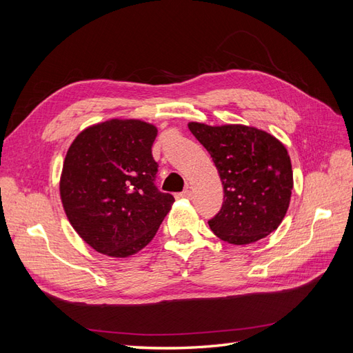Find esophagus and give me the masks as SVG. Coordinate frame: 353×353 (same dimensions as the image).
Wrapping results in <instances>:
<instances>
[{
  "mask_svg": "<svg viewBox=\"0 0 353 353\" xmlns=\"http://www.w3.org/2000/svg\"><path fill=\"white\" fill-rule=\"evenodd\" d=\"M178 197H181V199H190L191 197V190L190 188H185L183 193H179L178 194Z\"/></svg>",
  "mask_w": 353,
  "mask_h": 353,
  "instance_id": "obj_1",
  "label": "esophagus"
}]
</instances>
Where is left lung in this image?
Instances as JSON below:
<instances>
[{"instance_id": "8db88e82", "label": "left lung", "mask_w": 353, "mask_h": 353, "mask_svg": "<svg viewBox=\"0 0 353 353\" xmlns=\"http://www.w3.org/2000/svg\"><path fill=\"white\" fill-rule=\"evenodd\" d=\"M209 152L223 187V203L209 227L221 240L244 245L270 236L283 222L293 190L284 144L254 126L188 122Z\"/></svg>"}]
</instances>
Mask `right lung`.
Here are the masks:
<instances>
[{
    "instance_id": "right-lung-1",
    "label": "right lung",
    "mask_w": 353,
    "mask_h": 353,
    "mask_svg": "<svg viewBox=\"0 0 353 353\" xmlns=\"http://www.w3.org/2000/svg\"><path fill=\"white\" fill-rule=\"evenodd\" d=\"M157 128L140 119H109L81 131L60 175L63 209L78 236L110 258H130L153 240L174 205L153 181Z\"/></svg>"
}]
</instances>
